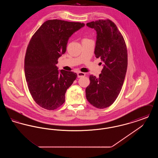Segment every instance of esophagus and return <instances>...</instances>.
<instances>
[{"instance_id": "esophagus-1", "label": "esophagus", "mask_w": 158, "mask_h": 158, "mask_svg": "<svg viewBox=\"0 0 158 158\" xmlns=\"http://www.w3.org/2000/svg\"><path fill=\"white\" fill-rule=\"evenodd\" d=\"M85 76V73H83V72H78L77 73V77H84Z\"/></svg>"}]
</instances>
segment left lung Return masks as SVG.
<instances>
[{"label": "left lung", "mask_w": 158, "mask_h": 158, "mask_svg": "<svg viewBox=\"0 0 158 158\" xmlns=\"http://www.w3.org/2000/svg\"><path fill=\"white\" fill-rule=\"evenodd\" d=\"M86 26L97 32L94 53L104 64L99 77L89 76L86 97L91 105L103 109L113 104L121 90L127 68V47L120 32L111 20L92 21Z\"/></svg>", "instance_id": "8db88e82"}]
</instances>
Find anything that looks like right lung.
<instances>
[{"label":"right lung","mask_w":158,"mask_h":158,"mask_svg":"<svg viewBox=\"0 0 158 158\" xmlns=\"http://www.w3.org/2000/svg\"><path fill=\"white\" fill-rule=\"evenodd\" d=\"M84 26L83 23L48 20L31 38L25 57V75L32 97L42 108L53 110L64 102L66 90L77 74L58 70L56 64L66 51L69 38Z\"/></svg>","instance_id":"obj_1"}]
</instances>
